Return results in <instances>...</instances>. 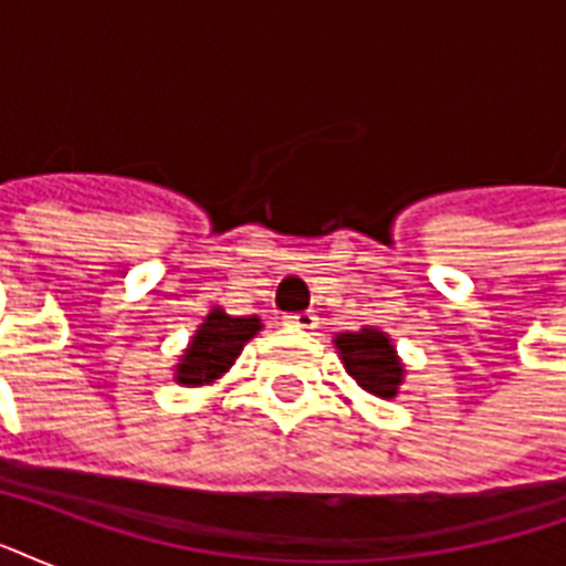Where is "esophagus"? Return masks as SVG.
I'll use <instances>...</instances> for the list:
<instances>
[{"label":"esophagus","instance_id":"obj_1","mask_svg":"<svg viewBox=\"0 0 566 566\" xmlns=\"http://www.w3.org/2000/svg\"><path fill=\"white\" fill-rule=\"evenodd\" d=\"M287 323L296 328H305V332H311V328H317V317L311 314V311H300V314H291L287 317Z\"/></svg>","mask_w":566,"mask_h":566}]
</instances>
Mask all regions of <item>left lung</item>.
I'll use <instances>...</instances> for the list:
<instances>
[{
	"mask_svg": "<svg viewBox=\"0 0 566 566\" xmlns=\"http://www.w3.org/2000/svg\"><path fill=\"white\" fill-rule=\"evenodd\" d=\"M337 353L346 373L378 399H394L405 378V367L396 355L394 344L376 326H364L358 332H340L335 337Z\"/></svg>",
	"mask_w": 566,
	"mask_h": 566,
	"instance_id": "obj_1",
	"label": "left lung"
}]
</instances>
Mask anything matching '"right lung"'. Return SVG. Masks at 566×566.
Segmentation results:
<instances>
[{
    "mask_svg": "<svg viewBox=\"0 0 566 566\" xmlns=\"http://www.w3.org/2000/svg\"><path fill=\"white\" fill-rule=\"evenodd\" d=\"M258 317H231L217 305L205 323L196 328L193 340L188 344L185 355L176 364V381L185 387L211 385L222 373H229L243 346L261 332Z\"/></svg>",
    "mask_w": 566,
    "mask_h": 566,
    "instance_id": "1",
    "label": "right lung"
}]
</instances>
